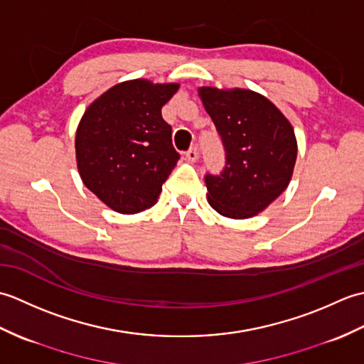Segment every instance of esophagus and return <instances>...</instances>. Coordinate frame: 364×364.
Returning <instances> with one entry per match:
<instances>
[{"label": "esophagus", "instance_id": "34e87169", "mask_svg": "<svg viewBox=\"0 0 364 364\" xmlns=\"http://www.w3.org/2000/svg\"><path fill=\"white\" fill-rule=\"evenodd\" d=\"M186 158L191 161V162H196L198 159V151L196 149H189L186 151Z\"/></svg>", "mask_w": 364, "mask_h": 364}]
</instances>
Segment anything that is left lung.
I'll use <instances>...</instances> for the list:
<instances>
[{
	"mask_svg": "<svg viewBox=\"0 0 364 364\" xmlns=\"http://www.w3.org/2000/svg\"><path fill=\"white\" fill-rule=\"evenodd\" d=\"M227 151L218 176L206 175L208 203L230 219L264 211L288 188L297 159L291 122L264 95L250 89L198 87Z\"/></svg>",
	"mask_w": 364,
	"mask_h": 364,
	"instance_id": "obj_1",
	"label": "left lung"
}]
</instances>
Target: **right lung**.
Returning <instances> with one entry per match:
<instances>
[{
  "label": "right lung",
  "mask_w": 364,
  "mask_h": 364,
  "mask_svg": "<svg viewBox=\"0 0 364 364\" xmlns=\"http://www.w3.org/2000/svg\"><path fill=\"white\" fill-rule=\"evenodd\" d=\"M178 82L129 80L89 105L76 128L75 151L81 180L98 200L120 214L158 202L180 154L161 109Z\"/></svg>",
  "instance_id": "right-lung-1"
}]
</instances>
